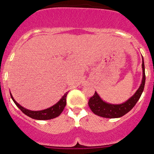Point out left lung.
Here are the masks:
<instances>
[{
  "instance_id": "8db88e82",
  "label": "left lung",
  "mask_w": 154,
  "mask_h": 154,
  "mask_svg": "<svg viewBox=\"0 0 154 154\" xmlns=\"http://www.w3.org/2000/svg\"><path fill=\"white\" fill-rule=\"evenodd\" d=\"M142 70H143V78H142V84L139 89L136 91L134 95L130 97L127 101L122 104H110L103 101L99 97L97 93L94 92V95L90 97L88 100V106L93 113L97 116L107 119H115L120 118L125 116L130 111L136 104L139 99L140 98L142 92H143L144 83H145V73H144V64L143 57H142Z\"/></svg>"
}]
</instances>
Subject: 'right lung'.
<instances>
[{
  "mask_svg": "<svg viewBox=\"0 0 154 154\" xmlns=\"http://www.w3.org/2000/svg\"><path fill=\"white\" fill-rule=\"evenodd\" d=\"M68 92L63 95V97L60 99V101L58 103H56L53 106L50 107V108L46 109L41 110V111H31V110H28L27 109L24 108L21 106H20L12 97V94L10 93L11 97H12V100L14 103H15L17 106L21 110L23 113L26 115V116H29V117L32 118L33 119H36V120H49V119H54L57 118L60 116L62 113V112L64 109L65 106L66 105V96H67Z\"/></svg>",
  "mask_w": 154,
  "mask_h": 154,
  "instance_id": "right-lung-1",
  "label": "right lung"
}]
</instances>
